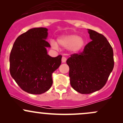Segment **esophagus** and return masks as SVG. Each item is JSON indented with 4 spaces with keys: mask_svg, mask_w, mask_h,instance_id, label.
Returning <instances> with one entry per match:
<instances>
[{
    "mask_svg": "<svg viewBox=\"0 0 123 123\" xmlns=\"http://www.w3.org/2000/svg\"><path fill=\"white\" fill-rule=\"evenodd\" d=\"M66 61H67V58H65V56H62V62H63V63L65 62H66Z\"/></svg>",
    "mask_w": 123,
    "mask_h": 123,
    "instance_id": "esophagus-1",
    "label": "esophagus"
}]
</instances>
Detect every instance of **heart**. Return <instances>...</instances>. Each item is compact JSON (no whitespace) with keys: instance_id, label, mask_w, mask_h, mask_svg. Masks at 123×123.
Here are the masks:
<instances>
[{"instance_id":"heart-1","label":"heart","mask_w":123,"mask_h":123,"mask_svg":"<svg viewBox=\"0 0 123 123\" xmlns=\"http://www.w3.org/2000/svg\"><path fill=\"white\" fill-rule=\"evenodd\" d=\"M59 45L65 48H69L71 50L77 52L80 51L85 44V41L82 38L78 35L71 34V35L62 36L58 39ZM52 46L55 49L58 48V45L54 42H52Z\"/></svg>"}]
</instances>
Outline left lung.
Masks as SVG:
<instances>
[{"label": "left lung", "mask_w": 123, "mask_h": 123, "mask_svg": "<svg viewBox=\"0 0 123 123\" xmlns=\"http://www.w3.org/2000/svg\"><path fill=\"white\" fill-rule=\"evenodd\" d=\"M91 42L83 51L72 54L67 60L72 87L81 94L101 89L114 65L113 49L102 34L88 29Z\"/></svg>", "instance_id": "obj_1"}]
</instances>
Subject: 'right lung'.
Masks as SVG:
<instances>
[{"label":"right lung","instance_id":"add662e5","mask_svg":"<svg viewBox=\"0 0 123 123\" xmlns=\"http://www.w3.org/2000/svg\"><path fill=\"white\" fill-rule=\"evenodd\" d=\"M46 28H34L21 34L14 42L9 56L10 74L24 91L40 95L52 85V75L61 64L62 56H50L46 48Z\"/></svg>","mask_w":123,"mask_h":123}]
</instances>
